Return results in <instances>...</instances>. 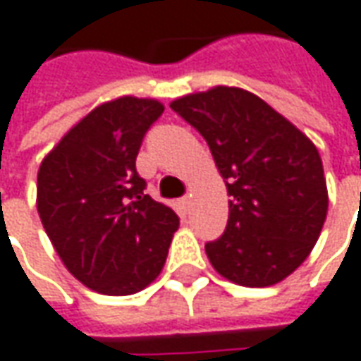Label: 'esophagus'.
Returning a JSON list of instances; mask_svg holds the SVG:
<instances>
[{"instance_id":"esophagus-1","label":"esophagus","mask_w":361,"mask_h":361,"mask_svg":"<svg viewBox=\"0 0 361 361\" xmlns=\"http://www.w3.org/2000/svg\"><path fill=\"white\" fill-rule=\"evenodd\" d=\"M180 204H181V207H183V209L188 212V209H190V205H192V193H188L185 197H181Z\"/></svg>"}]
</instances>
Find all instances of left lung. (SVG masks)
Wrapping results in <instances>:
<instances>
[{"label":"left lung","instance_id":"obj_1","mask_svg":"<svg viewBox=\"0 0 361 361\" xmlns=\"http://www.w3.org/2000/svg\"><path fill=\"white\" fill-rule=\"evenodd\" d=\"M169 107L204 135L230 193L226 231L205 243L209 264L245 288L286 280L314 250L328 214L314 142L242 87L216 85Z\"/></svg>","mask_w":361,"mask_h":361}]
</instances>
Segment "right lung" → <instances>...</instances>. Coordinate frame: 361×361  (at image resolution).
Masks as SVG:
<instances>
[{
    "label": "right lung",
    "instance_id": "1",
    "mask_svg": "<svg viewBox=\"0 0 361 361\" xmlns=\"http://www.w3.org/2000/svg\"><path fill=\"white\" fill-rule=\"evenodd\" d=\"M164 104L123 95L81 118L44 157L37 214L68 271L94 292L131 295L156 280L180 218L152 200L135 157Z\"/></svg>",
    "mask_w": 361,
    "mask_h": 361
}]
</instances>
